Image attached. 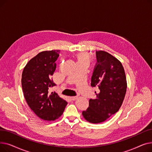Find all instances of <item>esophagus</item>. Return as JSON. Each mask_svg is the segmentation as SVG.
I'll return each mask as SVG.
<instances>
[{"mask_svg": "<svg viewBox=\"0 0 152 152\" xmlns=\"http://www.w3.org/2000/svg\"><path fill=\"white\" fill-rule=\"evenodd\" d=\"M77 96H73V97H70V99H71V100L74 101V100H76V99H77Z\"/></svg>", "mask_w": 152, "mask_h": 152, "instance_id": "1", "label": "esophagus"}]
</instances>
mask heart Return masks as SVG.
I'll use <instances>...</instances> for the list:
<instances>
[{
  "label": "heart",
  "instance_id": "b5f03b06",
  "mask_svg": "<svg viewBox=\"0 0 152 152\" xmlns=\"http://www.w3.org/2000/svg\"><path fill=\"white\" fill-rule=\"evenodd\" d=\"M77 63L78 62H87L89 61V55L86 53H78L76 56Z\"/></svg>",
  "mask_w": 152,
  "mask_h": 152
}]
</instances>
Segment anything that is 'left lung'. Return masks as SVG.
<instances>
[{
	"mask_svg": "<svg viewBox=\"0 0 152 152\" xmlns=\"http://www.w3.org/2000/svg\"><path fill=\"white\" fill-rule=\"evenodd\" d=\"M97 63L91 77V86L100 90L96 99L89 100V107L83 111L87 121L100 123L116 113L124 100L127 82L121 63L111 54L96 52Z\"/></svg>",
	"mask_w": 152,
	"mask_h": 152,
	"instance_id": "left-lung-1",
	"label": "left lung"
}]
</instances>
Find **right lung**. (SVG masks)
Returning a JSON list of instances; mask_svg holds the SVG:
<instances>
[{
  "label": "right lung",
  "mask_w": 152,
  "mask_h": 152,
  "mask_svg": "<svg viewBox=\"0 0 152 152\" xmlns=\"http://www.w3.org/2000/svg\"><path fill=\"white\" fill-rule=\"evenodd\" d=\"M59 50L39 53L26 64L22 73L21 86L28 105L34 113L45 121H53L63 113L67 102L55 92L49 94L56 84L52 76L56 69Z\"/></svg>",
  "instance_id": "1"
}]
</instances>
